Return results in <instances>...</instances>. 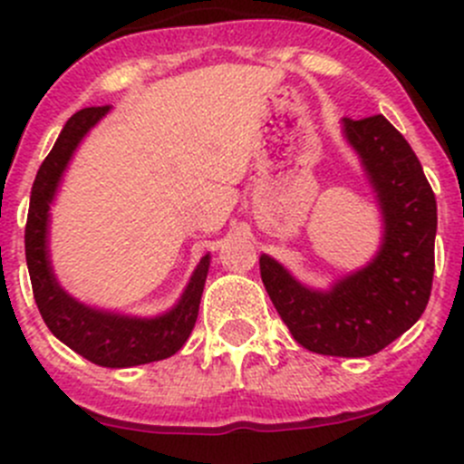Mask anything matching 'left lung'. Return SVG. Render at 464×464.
I'll return each instance as SVG.
<instances>
[{
  "label": "left lung",
  "mask_w": 464,
  "mask_h": 464,
  "mask_svg": "<svg viewBox=\"0 0 464 464\" xmlns=\"http://www.w3.org/2000/svg\"><path fill=\"white\" fill-rule=\"evenodd\" d=\"M343 134L375 188L383 240L371 265L327 292L305 287L274 258L260 276L280 319L303 348L330 357H371L422 316L431 296L438 228L435 195L409 141L383 119H343Z\"/></svg>",
  "instance_id": "left-lung-1"
}]
</instances>
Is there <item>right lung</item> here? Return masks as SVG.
<instances>
[{"instance_id":"add662e5","label":"right lung","mask_w":464,"mask_h":464,"mask_svg":"<svg viewBox=\"0 0 464 464\" xmlns=\"http://www.w3.org/2000/svg\"><path fill=\"white\" fill-rule=\"evenodd\" d=\"M107 111H110L107 105L85 107L64 123L58 141L46 154L35 181H33L24 245L33 296H35L37 310H40L46 327L73 353L89 359L96 366L130 368L172 357L186 343L195 321H198L210 256L206 254L199 260L179 303L170 312L154 316V319H137V316L93 310V307L78 303L60 287L53 269H51L49 246H46L49 206L53 202V195L73 150Z\"/></svg>"}]
</instances>
